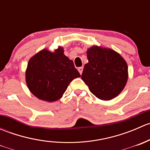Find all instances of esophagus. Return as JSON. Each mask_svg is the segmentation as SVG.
<instances>
[{
  "label": "esophagus",
  "instance_id": "34e87169",
  "mask_svg": "<svg viewBox=\"0 0 150 150\" xmlns=\"http://www.w3.org/2000/svg\"><path fill=\"white\" fill-rule=\"evenodd\" d=\"M78 71H79V72H80V74H82V72H83V67H78Z\"/></svg>",
  "mask_w": 150,
  "mask_h": 150
}]
</instances>
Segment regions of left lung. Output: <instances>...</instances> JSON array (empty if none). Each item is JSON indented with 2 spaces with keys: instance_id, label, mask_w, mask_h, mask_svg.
I'll list each match as a JSON object with an SVG mask.
<instances>
[{
  "instance_id": "8db88e82",
  "label": "left lung",
  "mask_w": 150,
  "mask_h": 150,
  "mask_svg": "<svg viewBox=\"0 0 150 150\" xmlns=\"http://www.w3.org/2000/svg\"><path fill=\"white\" fill-rule=\"evenodd\" d=\"M88 62L81 78L90 91L102 100H110L120 94L128 80L126 62L110 48L92 46L87 51Z\"/></svg>"
}]
</instances>
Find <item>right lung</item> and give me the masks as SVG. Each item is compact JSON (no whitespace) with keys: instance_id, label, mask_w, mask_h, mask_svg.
<instances>
[{"instance_id":"right-lung-1","label":"right lung","mask_w":150,"mask_h":150,"mask_svg":"<svg viewBox=\"0 0 150 150\" xmlns=\"http://www.w3.org/2000/svg\"><path fill=\"white\" fill-rule=\"evenodd\" d=\"M25 76L29 90L34 96L52 102L59 99L71 81L81 75L59 46L54 52L43 49L30 58Z\"/></svg>"}]
</instances>
